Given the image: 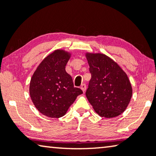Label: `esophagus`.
Returning <instances> with one entry per match:
<instances>
[{
    "label": "esophagus",
    "mask_w": 156,
    "mask_h": 156,
    "mask_svg": "<svg viewBox=\"0 0 156 156\" xmlns=\"http://www.w3.org/2000/svg\"><path fill=\"white\" fill-rule=\"evenodd\" d=\"M80 89L82 90L83 93H85V90H86V85H85V84H82V85H81Z\"/></svg>",
    "instance_id": "esophagus-1"
}]
</instances>
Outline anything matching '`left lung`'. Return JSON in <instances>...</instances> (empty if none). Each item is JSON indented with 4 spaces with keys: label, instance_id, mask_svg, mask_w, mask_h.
I'll list each match as a JSON object with an SVG mask.
<instances>
[{
    "label": "left lung",
    "instance_id": "1",
    "mask_svg": "<svg viewBox=\"0 0 156 156\" xmlns=\"http://www.w3.org/2000/svg\"><path fill=\"white\" fill-rule=\"evenodd\" d=\"M91 79L86 97L100 117L112 118L124 112L132 96L128 76L112 59L102 54H86Z\"/></svg>",
    "mask_w": 156,
    "mask_h": 156
}]
</instances>
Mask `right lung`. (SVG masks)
<instances>
[{"label":"right lung","instance_id":"obj_1","mask_svg":"<svg viewBox=\"0 0 156 156\" xmlns=\"http://www.w3.org/2000/svg\"><path fill=\"white\" fill-rule=\"evenodd\" d=\"M70 54L56 50L37 67L30 84V94L39 112L51 118L66 113L77 96L83 93L73 85L71 76L66 71Z\"/></svg>","mask_w":156,"mask_h":156}]
</instances>
